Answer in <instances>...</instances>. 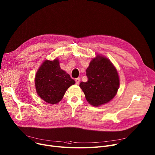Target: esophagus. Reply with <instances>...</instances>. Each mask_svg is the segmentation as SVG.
Listing matches in <instances>:
<instances>
[{
  "mask_svg": "<svg viewBox=\"0 0 155 155\" xmlns=\"http://www.w3.org/2000/svg\"><path fill=\"white\" fill-rule=\"evenodd\" d=\"M80 81H81V79L79 78H78L75 79V81H76V84H79V83L80 82Z\"/></svg>",
  "mask_w": 155,
  "mask_h": 155,
  "instance_id": "esophagus-1",
  "label": "esophagus"
}]
</instances>
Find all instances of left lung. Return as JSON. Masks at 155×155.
<instances>
[{
    "label": "left lung",
    "mask_w": 155,
    "mask_h": 155,
    "mask_svg": "<svg viewBox=\"0 0 155 155\" xmlns=\"http://www.w3.org/2000/svg\"><path fill=\"white\" fill-rule=\"evenodd\" d=\"M87 82H81L79 86L87 101L98 107L111 101L119 87L117 71L107 58L97 55L92 58L86 70Z\"/></svg>",
    "instance_id": "1"
}]
</instances>
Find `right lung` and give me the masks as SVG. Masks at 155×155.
Segmentation results:
<instances>
[{
	"instance_id": "obj_1",
	"label": "right lung",
	"mask_w": 155,
	"mask_h": 155,
	"mask_svg": "<svg viewBox=\"0 0 155 155\" xmlns=\"http://www.w3.org/2000/svg\"><path fill=\"white\" fill-rule=\"evenodd\" d=\"M74 84V80L60 68L57 58L53 61H44L35 77L38 95L50 104H58L66 90Z\"/></svg>"
}]
</instances>
